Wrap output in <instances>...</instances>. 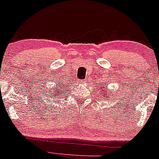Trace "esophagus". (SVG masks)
<instances>
[{"label": "esophagus", "instance_id": "esophagus-1", "mask_svg": "<svg viewBox=\"0 0 159 159\" xmlns=\"http://www.w3.org/2000/svg\"><path fill=\"white\" fill-rule=\"evenodd\" d=\"M81 83H86V81H85V80H82Z\"/></svg>", "mask_w": 159, "mask_h": 159}]
</instances>
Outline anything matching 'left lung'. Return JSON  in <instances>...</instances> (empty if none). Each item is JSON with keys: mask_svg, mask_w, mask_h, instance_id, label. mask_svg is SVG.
I'll return each mask as SVG.
<instances>
[{"mask_svg": "<svg viewBox=\"0 0 159 159\" xmlns=\"http://www.w3.org/2000/svg\"><path fill=\"white\" fill-rule=\"evenodd\" d=\"M100 87H101V86H100ZM105 93H106V91H105ZM102 96H103V97H104V96H106V98H109V97H107V96H104V93H103V94H102Z\"/></svg>", "mask_w": 159, "mask_h": 159, "instance_id": "8db88e82", "label": "left lung"}]
</instances>
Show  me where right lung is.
<instances>
[{
  "instance_id": "1",
  "label": "right lung",
  "mask_w": 159,
  "mask_h": 159,
  "mask_svg": "<svg viewBox=\"0 0 159 159\" xmlns=\"http://www.w3.org/2000/svg\"><path fill=\"white\" fill-rule=\"evenodd\" d=\"M53 95H57V96H60V89H57V88H55L54 90H53L51 93V96H53Z\"/></svg>"
}]
</instances>
